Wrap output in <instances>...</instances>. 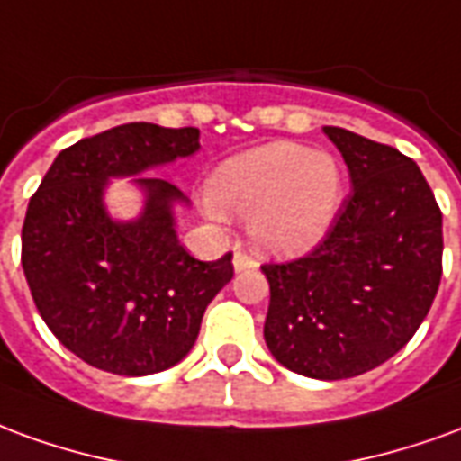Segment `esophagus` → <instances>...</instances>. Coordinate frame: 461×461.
<instances>
[{"label": "esophagus", "instance_id": "1", "mask_svg": "<svg viewBox=\"0 0 461 461\" xmlns=\"http://www.w3.org/2000/svg\"><path fill=\"white\" fill-rule=\"evenodd\" d=\"M254 267H257V261L251 259V257H247V254H244L241 249L234 251V269H237V271H249V269H254Z\"/></svg>", "mask_w": 461, "mask_h": 461}]
</instances>
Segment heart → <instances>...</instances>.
I'll return each instance as SVG.
<instances>
[{
    "label": "heart",
    "mask_w": 461,
    "mask_h": 461,
    "mask_svg": "<svg viewBox=\"0 0 461 461\" xmlns=\"http://www.w3.org/2000/svg\"><path fill=\"white\" fill-rule=\"evenodd\" d=\"M343 194L339 160L296 142L254 148L212 177V210L249 220L254 247L274 257H299L321 244Z\"/></svg>",
    "instance_id": "heart-1"
}]
</instances>
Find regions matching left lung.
Instances as JSON below:
<instances>
[{"mask_svg":"<svg viewBox=\"0 0 461 461\" xmlns=\"http://www.w3.org/2000/svg\"><path fill=\"white\" fill-rule=\"evenodd\" d=\"M353 192L306 257L264 264V340L294 373L343 380L405 348L442 279V212L425 175L390 145L326 125Z\"/></svg>","mask_w":461,"mask_h":461,"instance_id":"left-lung-1","label":"left lung"}]
</instances>
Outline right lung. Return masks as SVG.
I'll list each match as a JSON object with an SVG mask.
<instances>
[{
  "mask_svg": "<svg viewBox=\"0 0 461 461\" xmlns=\"http://www.w3.org/2000/svg\"><path fill=\"white\" fill-rule=\"evenodd\" d=\"M200 150L197 128L125 122L56 155L29 200L22 267L44 323L88 366L152 375L190 353L210 301L234 276L231 254L190 257L177 240L165 180H132L140 217L115 221L104 204L111 177H131Z\"/></svg>",
  "mask_w": 461,
  "mask_h": 461,
  "instance_id": "obj_1",
  "label": "right lung"
}]
</instances>
